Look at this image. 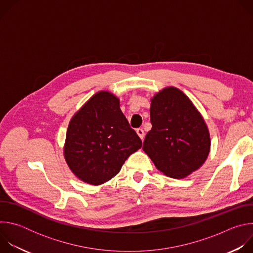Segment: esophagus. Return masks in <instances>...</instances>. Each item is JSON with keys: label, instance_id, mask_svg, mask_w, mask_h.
<instances>
[{"label": "esophagus", "instance_id": "1", "mask_svg": "<svg viewBox=\"0 0 253 253\" xmlns=\"http://www.w3.org/2000/svg\"><path fill=\"white\" fill-rule=\"evenodd\" d=\"M136 133H137L138 136L143 140V138H144V130H143L142 128H138V129L136 130Z\"/></svg>", "mask_w": 253, "mask_h": 253}]
</instances>
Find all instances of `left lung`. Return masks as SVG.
Returning <instances> with one entry per match:
<instances>
[{"label":"left lung","mask_w":253,"mask_h":253,"mask_svg":"<svg viewBox=\"0 0 253 253\" xmlns=\"http://www.w3.org/2000/svg\"><path fill=\"white\" fill-rule=\"evenodd\" d=\"M152 128L143 150L164 175L182 179L206 161L211 146L208 127L192 101L169 86L151 98Z\"/></svg>","instance_id":"8db88e82"}]
</instances>
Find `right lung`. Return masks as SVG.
<instances>
[{
	"instance_id": "add662e5",
	"label": "right lung",
	"mask_w": 253,
	"mask_h": 253,
	"mask_svg": "<svg viewBox=\"0 0 253 253\" xmlns=\"http://www.w3.org/2000/svg\"><path fill=\"white\" fill-rule=\"evenodd\" d=\"M142 141L120 109L119 98L109 91L94 94L71 118L64 158L81 181L100 185L119 173Z\"/></svg>"
}]
</instances>
